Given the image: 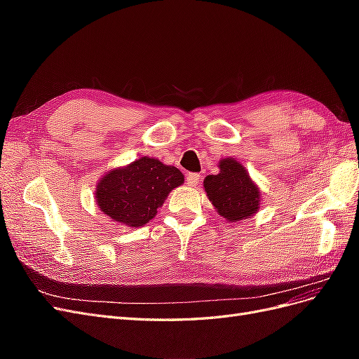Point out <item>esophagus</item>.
I'll list each match as a JSON object with an SVG mask.
<instances>
[{
  "instance_id": "34e87169",
  "label": "esophagus",
  "mask_w": 359,
  "mask_h": 359,
  "mask_svg": "<svg viewBox=\"0 0 359 359\" xmlns=\"http://www.w3.org/2000/svg\"><path fill=\"white\" fill-rule=\"evenodd\" d=\"M201 181V175H198V173H187L186 177V182L189 184L190 187H196L198 184Z\"/></svg>"
}]
</instances>
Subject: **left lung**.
<instances>
[{"label":"left lung","instance_id":"8db88e82","mask_svg":"<svg viewBox=\"0 0 359 359\" xmlns=\"http://www.w3.org/2000/svg\"><path fill=\"white\" fill-rule=\"evenodd\" d=\"M220 172L203 180L210 202L226 222H241L260 208L262 194L240 161L226 157L219 161Z\"/></svg>","mask_w":359,"mask_h":359}]
</instances>
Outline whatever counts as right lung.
Masks as SVG:
<instances>
[{"mask_svg": "<svg viewBox=\"0 0 359 359\" xmlns=\"http://www.w3.org/2000/svg\"><path fill=\"white\" fill-rule=\"evenodd\" d=\"M182 182L178 168L145 156L104 173L94 198L109 219L135 229L153 220L169 193Z\"/></svg>", "mask_w": 359, "mask_h": 359, "instance_id": "obj_1", "label": "right lung"}]
</instances>
